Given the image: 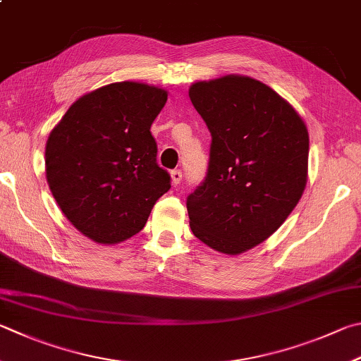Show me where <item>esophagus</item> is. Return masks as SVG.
<instances>
[{"instance_id":"34e87169","label":"esophagus","mask_w":361,"mask_h":361,"mask_svg":"<svg viewBox=\"0 0 361 361\" xmlns=\"http://www.w3.org/2000/svg\"><path fill=\"white\" fill-rule=\"evenodd\" d=\"M170 176H172V183H173V186H178L180 183H181V178H183L181 170H178V169L172 170V172H170Z\"/></svg>"}]
</instances>
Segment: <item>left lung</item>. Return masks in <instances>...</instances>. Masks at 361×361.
Here are the masks:
<instances>
[{
  "instance_id": "1",
  "label": "left lung",
  "mask_w": 361,
  "mask_h": 361,
  "mask_svg": "<svg viewBox=\"0 0 361 361\" xmlns=\"http://www.w3.org/2000/svg\"><path fill=\"white\" fill-rule=\"evenodd\" d=\"M189 97L212 134L205 180L188 195L192 233L237 255L265 241L297 207L310 135L289 102L245 75L197 82Z\"/></svg>"
}]
</instances>
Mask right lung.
Here are the masks:
<instances>
[{
	"mask_svg": "<svg viewBox=\"0 0 361 361\" xmlns=\"http://www.w3.org/2000/svg\"><path fill=\"white\" fill-rule=\"evenodd\" d=\"M166 101L158 87L110 83L77 99L49 135L50 191L72 226L96 243L139 233L170 189L149 130Z\"/></svg>",
	"mask_w": 361,
	"mask_h": 361,
	"instance_id": "obj_1",
	"label": "right lung"
}]
</instances>
